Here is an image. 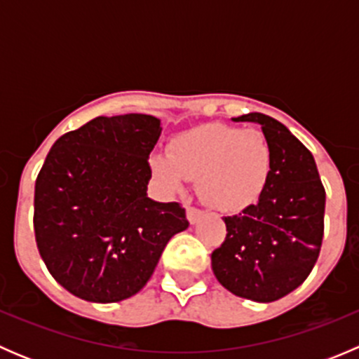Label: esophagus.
Segmentation results:
<instances>
[{
  "label": "esophagus",
  "instance_id": "obj_1",
  "mask_svg": "<svg viewBox=\"0 0 359 359\" xmlns=\"http://www.w3.org/2000/svg\"><path fill=\"white\" fill-rule=\"evenodd\" d=\"M203 215V212L200 208H194V206H187V220L191 224H196L200 220V217Z\"/></svg>",
  "mask_w": 359,
  "mask_h": 359
}]
</instances>
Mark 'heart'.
<instances>
[{
    "label": "heart",
    "mask_w": 359,
    "mask_h": 359,
    "mask_svg": "<svg viewBox=\"0 0 359 359\" xmlns=\"http://www.w3.org/2000/svg\"><path fill=\"white\" fill-rule=\"evenodd\" d=\"M151 168L172 193H180L187 179H198V193L206 205L238 213L262 196L273 151L260 130L213 123L177 135L168 156H154Z\"/></svg>",
    "instance_id": "b5f03b06"
}]
</instances>
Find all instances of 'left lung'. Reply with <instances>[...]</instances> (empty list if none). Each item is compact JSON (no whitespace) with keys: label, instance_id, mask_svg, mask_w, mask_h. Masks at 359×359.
<instances>
[{"label":"left lung","instance_id":"8db88e82","mask_svg":"<svg viewBox=\"0 0 359 359\" xmlns=\"http://www.w3.org/2000/svg\"><path fill=\"white\" fill-rule=\"evenodd\" d=\"M233 121L262 126L273 168L255 205L224 217L227 234L213 250L212 269L234 295L273 302L300 287L316 264L325 229V187L311 151L283 123L262 112Z\"/></svg>","mask_w":359,"mask_h":359}]
</instances>
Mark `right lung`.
I'll use <instances>...</instances> for the list:
<instances>
[{
	"instance_id": "right-lung-1",
	"label": "right lung",
	"mask_w": 359,
	"mask_h": 359,
	"mask_svg": "<svg viewBox=\"0 0 359 359\" xmlns=\"http://www.w3.org/2000/svg\"><path fill=\"white\" fill-rule=\"evenodd\" d=\"M159 135L154 116H99L50 149L34 186V236L72 295L100 304L135 295L170 238L189 226L180 203L147 196Z\"/></svg>"
}]
</instances>
